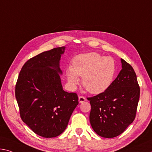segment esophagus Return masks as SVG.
<instances>
[{
    "instance_id": "1",
    "label": "esophagus",
    "mask_w": 152,
    "mask_h": 152,
    "mask_svg": "<svg viewBox=\"0 0 152 152\" xmlns=\"http://www.w3.org/2000/svg\"><path fill=\"white\" fill-rule=\"evenodd\" d=\"M78 101L79 102H80V103L85 102L86 101V98L85 97H83V96H80V97H78Z\"/></svg>"
}]
</instances>
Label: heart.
<instances>
[{
  "label": "heart",
  "mask_w": 152,
  "mask_h": 152,
  "mask_svg": "<svg viewBox=\"0 0 152 152\" xmlns=\"http://www.w3.org/2000/svg\"><path fill=\"white\" fill-rule=\"evenodd\" d=\"M115 74V64L111 57H104L97 53L80 54L74 57L72 67L67 69L69 83L76 86L83 77V85L89 93L100 94L110 87Z\"/></svg>",
  "instance_id": "obj_1"
}]
</instances>
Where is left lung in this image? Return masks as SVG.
<instances>
[{
    "label": "left lung",
    "mask_w": 152,
    "mask_h": 152,
    "mask_svg": "<svg viewBox=\"0 0 152 152\" xmlns=\"http://www.w3.org/2000/svg\"><path fill=\"white\" fill-rule=\"evenodd\" d=\"M122 69L106 91L88 97L90 123L98 135L113 138L122 134L135 118L140 95L135 72L121 59Z\"/></svg>",
    "instance_id": "left-lung-1"
}]
</instances>
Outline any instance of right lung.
Returning <instances> with one entry per match:
<instances>
[{
  "label": "right lung",
  "mask_w": 152,
  "mask_h": 152,
  "mask_svg": "<svg viewBox=\"0 0 152 152\" xmlns=\"http://www.w3.org/2000/svg\"><path fill=\"white\" fill-rule=\"evenodd\" d=\"M65 48H55L29 59L15 85L21 120L45 138L57 137L65 131L78 104L77 94L64 91L61 85L59 61Z\"/></svg>",
  "instance_id": "right-lung-1"
}]
</instances>
